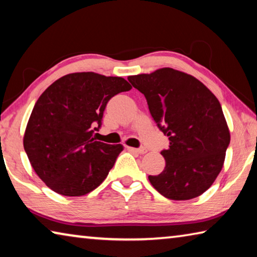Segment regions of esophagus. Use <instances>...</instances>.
I'll return each instance as SVG.
<instances>
[{"label": "esophagus", "instance_id": "1", "mask_svg": "<svg viewBox=\"0 0 257 257\" xmlns=\"http://www.w3.org/2000/svg\"><path fill=\"white\" fill-rule=\"evenodd\" d=\"M129 150L136 152V153H139V154H144V153H146V149H145V147H139V149H134V147H129Z\"/></svg>", "mask_w": 257, "mask_h": 257}]
</instances>
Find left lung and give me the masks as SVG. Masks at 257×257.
Masks as SVG:
<instances>
[{"mask_svg":"<svg viewBox=\"0 0 257 257\" xmlns=\"http://www.w3.org/2000/svg\"><path fill=\"white\" fill-rule=\"evenodd\" d=\"M169 137L164 170L149 176L161 195L187 201L210 188L223 167L230 133L220 102L196 78L171 68L128 77Z\"/></svg>","mask_w":257,"mask_h":257,"instance_id":"left-lung-1","label":"left lung"}]
</instances>
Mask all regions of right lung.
Segmentation results:
<instances>
[{
	"instance_id": "add662e5",
	"label": "right lung",
	"mask_w": 257,
	"mask_h": 257,
	"mask_svg": "<svg viewBox=\"0 0 257 257\" xmlns=\"http://www.w3.org/2000/svg\"><path fill=\"white\" fill-rule=\"evenodd\" d=\"M132 89L121 77L76 72L61 77L35 103L24 149L37 176L55 193L82 196L102 184L122 145L95 141L106 104Z\"/></svg>"
}]
</instances>
